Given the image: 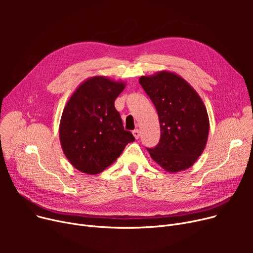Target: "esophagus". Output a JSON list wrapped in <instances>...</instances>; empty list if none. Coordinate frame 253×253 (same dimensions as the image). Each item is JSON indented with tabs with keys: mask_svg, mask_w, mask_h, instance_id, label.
Instances as JSON below:
<instances>
[{
	"mask_svg": "<svg viewBox=\"0 0 253 253\" xmlns=\"http://www.w3.org/2000/svg\"><path fill=\"white\" fill-rule=\"evenodd\" d=\"M132 134H133V136H134L136 139H138L139 136H140V131H139L138 129H135V130L132 131Z\"/></svg>",
	"mask_w": 253,
	"mask_h": 253,
	"instance_id": "34e87169",
	"label": "esophagus"
}]
</instances>
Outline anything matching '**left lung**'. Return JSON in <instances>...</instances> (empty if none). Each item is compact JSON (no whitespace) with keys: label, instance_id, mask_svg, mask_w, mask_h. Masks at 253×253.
Returning <instances> with one entry per match:
<instances>
[{"label":"left lung","instance_id":"obj_1","mask_svg":"<svg viewBox=\"0 0 253 253\" xmlns=\"http://www.w3.org/2000/svg\"><path fill=\"white\" fill-rule=\"evenodd\" d=\"M139 83L155 105L161 128L158 145L148 149L152 159L170 173L192 167L202 155L209 133L202 98L173 72L141 76Z\"/></svg>","mask_w":253,"mask_h":253}]
</instances>
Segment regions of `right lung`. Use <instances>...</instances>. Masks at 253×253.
<instances>
[{
	"label": "right lung",
	"mask_w": 253,
	"mask_h": 253,
	"mask_svg": "<svg viewBox=\"0 0 253 253\" xmlns=\"http://www.w3.org/2000/svg\"><path fill=\"white\" fill-rule=\"evenodd\" d=\"M125 87V82L108 77H91L78 86L64 106L59 124L61 149L83 173H100L134 141L114 104Z\"/></svg>",
	"instance_id": "add662e5"
}]
</instances>
